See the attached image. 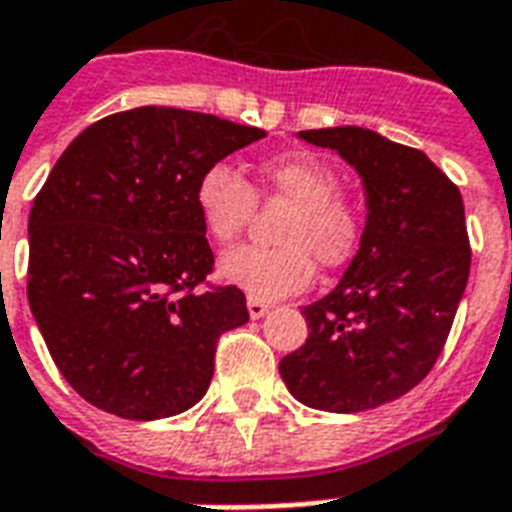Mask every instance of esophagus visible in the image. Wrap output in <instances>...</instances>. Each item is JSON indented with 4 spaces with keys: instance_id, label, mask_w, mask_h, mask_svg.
I'll return each mask as SVG.
<instances>
[{
    "instance_id": "34e87169",
    "label": "esophagus",
    "mask_w": 512,
    "mask_h": 512,
    "mask_svg": "<svg viewBox=\"0 0 512 512\" xmlns=\"http://www.w3.org/2000/svg\"><path fill=\"white\" fill-rule=\"evenodd\" d=\"M247 311H249V316H252V319H263L265 313L271 311V305L268 303H263V300H257V297H249L247 300Z\"/></svg>"
}]
</instances>
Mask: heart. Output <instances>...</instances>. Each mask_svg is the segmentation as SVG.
I'll use <instances>...</instances> for the list:
<instances>
[{
  "label": "heart",
  "mask_w": 512,
  "mask_h": 512,
  "mask_svg": "<svg viewBox=\"0 0 512 512\" xmlns=\"http://www.w3.org/2000/svg\"><path fill=\"white\" fill-rule=\"evenodd\" d=\"M260 183L268 196L292 201L279 231L284 244H244L225 252L217 265L225 284L257 300H279L311 284L316 257L321 265L337 268L356 255L364 223L340 196V175L327 162L311 154L279 156L260 167ZM193 204L209 239L231 244L252 220L255 191L233 167L217 162L196 180Z\"/></svg>",
  "instance_id": "obj_1"
}]
</instances>
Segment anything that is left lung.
<instances>
[{
  "label": "left lung",
  "mask_w": 512,
  "mask_h": 512,
  "mask_svg": "<svg viewBox=\"0 0 512 512\" xmlns=\"http://www.w3.org/2000/svg\"><path fill=\"white\" fill-rule=\"evenodd\" d=\"M297 138L356 170L366 220L337 287L303 308L311 332L281 358V380L311 409L366 412L420 385L444 350L470 276L465 207L428 156L380 132L348 124Z\"/></svg>",
  "instance_id": "obj_1"
}]
</instances>
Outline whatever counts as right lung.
Masks as SVG:
<instances>
[{"label":"right lung","mask_w":512,"mask_h":512,"mask_svg":"<svg viewBox=\"0 0 512 512\" xmlns=\"http://www.w3.org/2000/svg\"><path fill=\"white\" fill-rule=\"evenodd\" d=\"M268 132L140 106L71 140L28 215V305L92 406L172 417L207 393L217 337L249 321L236 287L196 292L215 257L193 204L209 164Z\"/></svg>","instance_id":"add662e5"}]
</instances>
